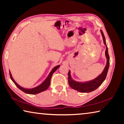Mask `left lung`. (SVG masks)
<instances>
[{
	"instance_id": "8db88e82",
	"label": "left lung",
	"mask_w": 124,
	"mask_h": 124,
	"mask_svg": "<svg viewBox=\"0 0 124 124\" xmlns=\"http://www.w3.org/2000/svg\"><path fill=\"white\" fill-rule=\"evenodd\" d=\"M100 31L101 33L103 43L106 46V51H105V55H106L107 58L106 65L102 73L98 75L97 78L92 80L85 81V82H79V81H77L73 80L72 77H71L70 71L69 70L68 73L69 85L73 89L77 90V91L79 92L86 93V92H90L96 90L104 81V80L106 79L109 67V56L108 54V47L106 44V39H105L104 34L102 30H100Z\"/></svg>"
}]
</instances>
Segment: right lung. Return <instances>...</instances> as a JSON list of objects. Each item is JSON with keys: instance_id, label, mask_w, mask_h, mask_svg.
<instances>
[{"instance_id": "add662e5", "label": "right lung", "mask_w": 124, "mask_h": 124, "mask_svg": "<svg viewBox=\"0 0 124 124\" xmlns=\"http://www.w3.org/2000/svg\"><path fill=\"white\" fill-rule=\"evenodd\" d=\"M60 67V65H58V66L54 67V68L51 70V72H50L49 75H47L46 78L44 80L43 82L40 84L38 86H37L36 87L32 88V89H26V88H24L22 86H21L20 85H18V84L15 81V80L12 77L11 73L10 72V71H9V73H10V78H11V79L12 80V81H13L15 84L17 86V87L18 89H20L21 91H22L23 92H24L27 94L35 95V94H37V93H40V92L44 91L48 89V87H49L50 84V80H51V78L52 77V74H53V73L55 72V71L57 70Z\"/></svg>"}]
</instances>
